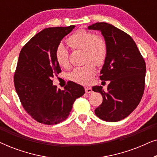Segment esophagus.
<instances>
[{
    "instance_id": "esophagus-1",
    "label": "esophagus",
    "mask_w": 157,
    "mask_h": 157,
    "mask_svg": "<svg viewBox=\"0 0 157 157\" xmlns=\"http://www.w3.org/2000/svg\"><path fill=\"white\" fill-rule=\"evenodd\" d=\"M85 91H86V94H91L93 91H92V89L91 87H85Z\"/></svg>"
}]
</instances>
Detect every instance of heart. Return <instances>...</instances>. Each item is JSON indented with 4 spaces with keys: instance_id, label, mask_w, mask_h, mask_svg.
<instances>
[{
    "instance_id": "1",
    "label": "heart",
    "mask_w": 157,
    "mask_h": 157,
    "mask_svg": "<svg viewBox=\"0 0 157 157\" xmlns=\"http://www.w3.org/2000/svg\"><path fill=\"white\" fill-rule=\"evenodd\" d=\"M68 46L73 49L84 51V66L76 68L71 74L73 81L81 84H89L93 80L97 66L104 63L107 56V44L104 38L96 36L93 32L80 29L71 34L67 39ZM56 59L63 67L68 66V51L63 44L56 49Z\"/></svg>"
}]
</instances>
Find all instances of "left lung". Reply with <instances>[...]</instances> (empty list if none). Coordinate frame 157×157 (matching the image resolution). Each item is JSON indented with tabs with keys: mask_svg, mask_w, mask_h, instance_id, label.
Masks as SVG:
<instances>
[{
	"mask_svg": "<svg viewBox=\"0 0 157 157\" xmlns=\"http://www.w3.org/2000/svg\"><path fill=\"white\" fill-rule=\"evenodd\" d=\"M88 29L101 31L107 44L100 79L110 83L106 91L101 86L92 87L103 96L102 104L95 109V113L104 121H121L132 113L142 98L145 61L132 38L113 25L96 23Z\"/></svg>",
	"mask_w": 157,
	"mask_h": 157,
	"instance_id": "left-lung-1",
	"label": "left lung"
}]
</instances>
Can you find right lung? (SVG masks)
Wrapping results in <instances>:
<instances>
[{"label":"right lung","mask_w":157,"mask_h":157,"mask_svg":"<svg viewBox=\"0 0 157 157\" xmlns=\"http://www.w3.org/2000/svg\"><path fill=\"white\" fill-rule=\"evenodd\" d=\"M75 25L47 28L21 49L14 75L15 89L22 106L36 121L53 125L64 121L76 98L85 94L82 86L69 81L63 90L53 86L52 78L61 71L56 49Z\"/></svg>","instance_id":"obj_1"}]
</instances>
